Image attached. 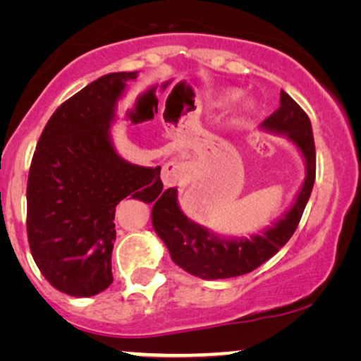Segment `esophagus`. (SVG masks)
I'll list each match as a JSON object with an SVG mask.
<instances>
[{
	"instance_id": "34e87169",
	"label": "esophagus",
	"mask_w": 361,
	"mask_h": 361,
	"mask_svg": "<svg viewBox=\"0 0 361 361\" xmlns=\"http://www.w3.org/2000/svg\"><path fill=\"white\" fill-rule=\"evenodd\" d=\"M187 177V164L179 159H171L162 166L161 179L166 187L179 185Z\"/></svg>"
}]
</instances>
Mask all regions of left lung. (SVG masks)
<instances>
[{
	"mask_svg": "<svg viewBox=\"0 0 361 361\" xmlns=\"http://www.w3.org/2000/svg\"><path fill=\"white\" fill-rule=\"evenodd\" d=\"M279 108L261 123L269 131L284 133L302 152L307 176L298 200L284 219L253 238L221 240L187 219L177 204V189L164 190L152 207V226L171 258L187 273L202 279H226L251 273L288 243L298 228L315 180V145L310 120L302 108L281 90Z\"/></svg>",
	"mask_w": 361,
	"mask_h": 361,
	"instance_id": "left-lung-1",
	"label": "left lung"
}]
</instances>
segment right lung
I'll return each mask as SVG.
<instances>
[{
    "mask_svg": "<svg viewBox=\"0 0 361 361\" xmlns=\"http://www.w3.org/2000/svg\"><path fill=\"white\" fill-rule=\"evenodd\" d=\"M136 72L108 73L54 111L27 177V241L44 278L61 293L90 298L113 283L115 212L131 195L156 200L161 167H141L113 149L110 123Z\"/></svg>",
    "mask_w": 361,
    "mask_h": 361,
    "instance_id": "1",
    "label": "right lung"
}]
</instances>
